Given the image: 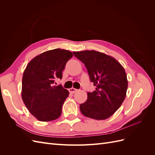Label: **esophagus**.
I'll list each match as a JSON object with an SVG mask.
<instances>
[{"instance_id":"esophagus-1","label":"esophagus","mask_w":155,"mask_h":155,"mask_svg":"<svg viewBox=\"0 0 155 155\" xmlns=\"http://www.w3.org/2000/svg\"><path fill=\"white\" fill-rule=\"evenodd\" d=\"M68 91H69L70 93L74 94V93H75V92L78 91V89H76V88H69V90H68Z\"/></svg>"}]
</instances>
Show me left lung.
Segmentation results:
<instances>
[{
  "label": "left lung",
  "mask_w": 155,
  "mask_h": 155,
  "mask_svg": "<svg viewBox=\"0 0 155 155\" xmlns=\"http://www.w3.org/2000/svg\"><path fill=\"white\" fill-rule=\"evenodd\" d=\"M84 63L96 91L87 92V100L79 105L81 113L95 120L109 118L124 102L127 90V74L111 56L95 50L74 51Z\"/></svg>",
  "instance_id": "left-lung-1"
}]
</instances>
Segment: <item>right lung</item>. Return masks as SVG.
<instances>
[{"label":"right lung","instance_id":"obj_1","mask_svg":"<svg viewBox=\"0 0 155 155\" xmlns=\"http://www.w3.org/2000/svg\"><path fill=\"white\" fill-rule=\"evenodd\" d=\"M72 56L71 51L56 48L39 54L28 64L22 76V99L38 120L52 121L61 114L69 92L54 83L55 79H62L63 70Z\"/></svg>","mask_w":155,"mask_h":155}]
</instances>
